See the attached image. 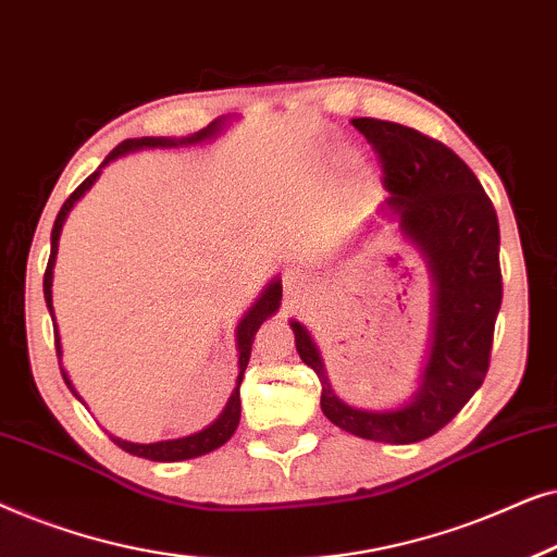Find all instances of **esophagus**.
I'll return each instance as SVG.
<instances>
[{
    "mask_svg": "<svg viewBox=\"0 0 557 557\" xmlns=\"http://www.w3.org/2000/svg\"><path fill=\"white\" fill-rule=\"evenodd\" d=\"M286 288H288V292H294V288H299V278H296V276H286Z\"/></svg>",
    "mask_w": 557,
    "mask_h": 557,
    "instance_id": "obj_1",
    "label": "esophagus"
}]
</instances>
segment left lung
Listing matches in <instances>:
<instances>
[{
	"mask_svg": "<svg viewBox=\"0 0 557 557\" xmlns=\"http://www.w3.org/2000/svg\"><path fill=\"white\" fill-rule=\"evenodd\" d=\"M383 162L391 197L380 215L398 223L400 238L429 265L433 322L416 393L395 408H355L332 391L314 337L292 319L296 352L322 383V413L342 431L383 444H416L444 429L490 370L502 307L499 223L476 174L444 144L416 128L380 119H352Z\"/></svg>",
	"mask_w": 557,
	"mask_h": 557,
	"instance_id": "obj_1",
	"label": "left lung"
}]
</instances>
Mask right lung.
<instances>
[{
  "mask_svg": "<svg viewBox=\"0 0 557 557\" xmlns=\"http://www.w3.org/2000/svg\"><path fill=\"white\" fill-rule=\"evenodd\" d=\"M225 124H227V119H215V121H212V124L200 128V132H195V134H189V136H182V139H174V136H141V139L121 141L119 147L113 149L111 154L103 159V164L98 166V170L90 174V177L83 182V185L75 189L71 197H67L65 205L58 212L55 225H52L50 261H48V269H45V281H42L45 304H48V311L52 314V326H55L58 360H63V345H60V334H58V324H55V311H52V269H55L58 240H60V233H63L67 212L73 210V205L78 202L81 197L86 195L90 187H94V182L101 177L103 166L111 164L113 159L126 157V154H132V151H141V149L195 147V144L215 139V136L225 128ZM281 292H284V288H281V278L278 276L271 278V284L263 288L261 296H258L253 304H250V309L240 317L238 326H235V347H238V380H235V387H233L231 398H227V403H225L223 413H220L215 421H212L210 425H205L202 431L189 433V436L154 441V444H134V441H124V438H119V436H113V433H109L113 444H116L119 448H124V451H128V454L141 456V459H149V461H187V459H197V456H202V454L215 451V448L223 446L225 441L233 436L235 429H238V423H240V383H243V372H246L248 360H250V345H253L258 326H261L265 319L273 317L278 311V307H281ZM60 372H63V380H65V385L71 387V393L83 403L78 391H75L73 383H71V377H67V372L63 370V362H60Z\"/></svg>",
  "mask_w": 557,
  "mask_h": 557,
  "instance_id": "right-lung-1",
  "label": "right lung"
}]
</instances>
